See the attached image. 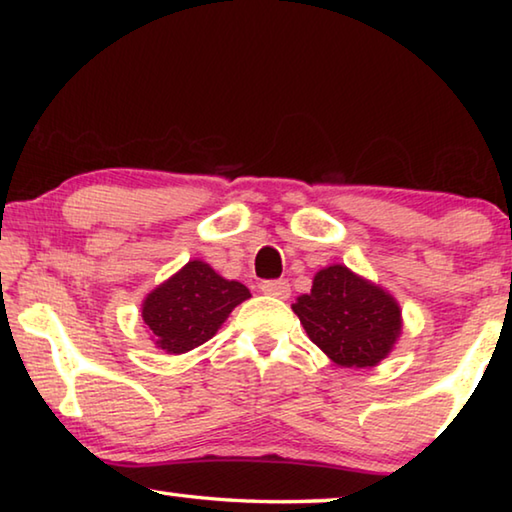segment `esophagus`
Segmentation results:
<instances>
[{
  "label": "esophagus",
  "mask_w": 512,
  "mask_h": 512,
  "mask_svg": "<svg viewBox=\"0 0 512 512\" xmlns=\"http://www.w3.org/2000/svg\"><path fill=\"white\" fill-rule=\"evenodd\" d=\"M262 289L266 296H273V298H280V300H287L291 296V287L287 280H266L262 282Z\"/></svg>",
  "instance_id": "34e87169"
}]
</instances>
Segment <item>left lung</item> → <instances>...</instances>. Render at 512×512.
Returning <instances> with one entry per match:
<instances>
[{
	"mask_svg": "<svg viewBox=\"0 0 512 512\" xmlns=\"http://www.w3.org/2000/svg\"><path fill=\"white\" fill-rule=\"evenodd\" d=\"M309 339L345 368L375 366L400 336V307L379 287L336 264L316 273L314 287L293 305Z\"/></svg>",
	"mask_w": 512,
	"mask_h": 512,
	"instance_id": "obj_1",
	"label": "left lung"
}]
</instances>
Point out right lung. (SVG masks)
<instances>
[{"label": "right lung", "mask_w": 512, "mask_h": 512, "mask_svg": "<svg viewBox=\"0 0 512 512\" xmlns=\"http://www.w3.org/2000/svg\"><path fill=\"white\" fill-rule=\"evenodd\" d=\"M246 298L250 291L244 284L223 280L210 266L194 259L149 293L142 318L158 348L183 354L210 341L230 311Z\"/></svg>", "instance_id": "obj_1"}]
</instances>
